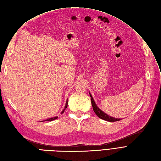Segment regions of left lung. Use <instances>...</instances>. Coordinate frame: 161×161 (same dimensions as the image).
Here are the masks:
<instances>
[{
    "instance_id": "left-lung-1",
    "label": "left lung",
    "mask_w": 161,
    "mask_h": 161,
    "mask_svg": "<svg viewBox=\"0 0 161 161\" xmlns=\"http://www.w3.org/2000/svg\"><path fill=\"white\" fill-rule=\"evenodd\" d=\"M89 95L91 96V103H92L93 110H94V112L95 113V114L97 115L98 117H99L100 119H102L104 120L109 121V122H115V121H119L120 120V119L114 118V117H112V116H110L107 114L102 111V110L97 107V105L96 104L95 101H94V99L90 92H89Z\"/></svg>"
}]
</instances>
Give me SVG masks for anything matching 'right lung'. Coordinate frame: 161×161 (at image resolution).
I'll return each mask as SVG.
<instances>
[{"mask_svg": "<svg viewBox=\"0 0 161 161\" xmlns=\"http://www.w3.org/2000/svg\"><path fill=\"white\" fill-rule=\"evenodd\" d=\"M67 106H68V101H66V104H65V107H64V108L63 109V110L62 111L61 114H63V113H64V110L66 109V108H67ZM57 119H58V116H55V117H52V118H50V119H46V120H42V122H43V121H52V120H54Z\"/></svg>", "mask_w": 161, "mask_h": 161, "instance_id": "obj_1", "label": "right lung"}]
</instances>
